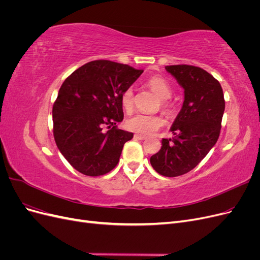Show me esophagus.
Returning <instances> with one entry per match:
<instances>
[{
  "label": "esophagus",
  "instance_id": "34e87169",
  "mask_svg": "<svg viewBox=\"0 0 260 260\" xmlns=\"http://www.w3.org/2000/svg\"><path fill=\"white\" fill-rule=\"evenodd\" d=\"M135 138H136V139H138V140L143 141V140H145L147 137H145V136H142V135H136V136H135Z\"/></svg>",
  "mask_w": 260,
  "mask_h": 260
}]
</instances>
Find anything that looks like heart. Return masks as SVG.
Segmentation results:
<instances>
[{"mask_svg":"<svg viewBox=\"0 0 260 260\" xmlns=\"http://www.w3.org/2000/svg\"><path fill=\"white\" fill-rule=\"evenodd\" d=\"M147 86L151 89L154 93L157 94L161 100V107L166 109L167 112H170L171 104L168 101V99L171 98L174 90H172L170 83L164 79L162 77L154 76L151 77L146 82ZM121 105L123 109L127 113L131 112L133 108V104H135V94H133L132 88H127L120 96ZM165 124L164 118L160 115H146V114H136L131 117H129L125 120V127L129 130L140 133V135H151V133L158 130L160 127Z\"/></svg>","mask_w":260,"mask_h":260,"instance_id":"b5f03b06","label":"heart"}]
</instances>
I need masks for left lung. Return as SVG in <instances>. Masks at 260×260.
Returning a JSON list of instances; mask_svg holds the SVG:
<instances>
[{
  "label": "left lung",
  "instance_id": "8db88e82",
  "mask_svg": "<svg viewBox=\"0 0 260 260\" xmlns=\"http://www.w3.org/2000/svg\"><path fill=\"white\" fill-rule=\"evenodd\" d=\"M184 89V102L172 123V139L151 157L152 167L165 177H178L194 169L217 142L224 112L223 91L206 70L192 65L165 67Z\"/></svg>",
  "mask_w": 260,
  "mask_h": 260
}]
</instances>
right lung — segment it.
<instances>
[{"instance_id": "add662e5", "label": "right lung", "mask_w": 260, "mask_h": 260, "mask_svg": "<svg viewBox=\"0 0 260 260\" xmlns=\"http://www.w3.org/2000/svg\"><path fill=\"white\" fill-rule=\"evenodd\" d=\"M142 73L99 59L86 62L62 82L53 105V135L77 171L98 177L117 166L123 144L133 138L132 132L117 128L123 119L120 96Z\"/></svg>"}]
</instances>
